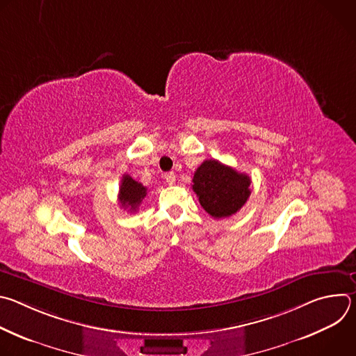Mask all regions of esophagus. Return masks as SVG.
Segmentation results:
<instances>
[{
    "label": "esophagus",
    "mask_w": 356,
    "mask_h": 356,
    "mask_svg": "<svg viewBox=\"0 0 356 356\" xmlns=\"http://www.w3.org/2000/svg\"><path fill=\"white\" fill-rule=\"evenodd\" d=\"M165 180L169 186H173L176 183V175L173 172H169V173L165 175Z\"/></svg>",
    "instance_id": "1"
}]
</instances>
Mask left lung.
Wrapping results in <instances>:
<instances>
[{
    "mask_svg": "<svg viewBox=\"0 0 356 356\" xmlns=\"http://www.w3.org/2000/svg\"><path fill=\"white\" fill-rule=\"evenodd\" d=\"M250 179L216 159L204 161L195 170L193 190L201 207L211 217L227 218L239 211L250 195Z\"/></svg>",
    "mask_w": 356,
    "mask_h": 356,
    "instance_id": "obj_1",
    "label": "left lung"
}]
</instances>
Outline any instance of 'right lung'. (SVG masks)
Returning a JSON list of instances; mask_svg holds the SVG:
<instances>
[{"mask_svg": "<svg viewBox=\"0 0 356 356\" xmlns=\"http://www.w3.org/2000/svg\"><path fill=\"white\" fill-rule=\"evenodd\" d=\"M147 188L134 180L129 175H124L120 186V193H118V200L121 202V206L124 210L128 209V211L134 213L138 210L139 204L142 200L146 197Z\"/></svg>", "mask_w": 356, "mask_h": 356, "instance_id": "right-lung-1", "label": "right lung"}]
</instances>
